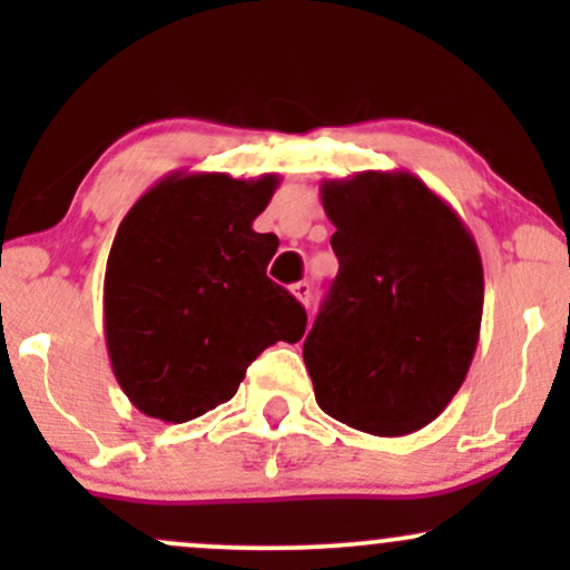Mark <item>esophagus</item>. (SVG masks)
I'll return each mask as SVG.
<instances>
[{"mask_svg":"<svg viewBox=\"0 0 570 570\" xmlns=\"http://www.w3.org/2000/svg\"><path fill=\"white\" fill-rule=\"evenodd\" d=\"M292 294L303 305H311V284H307V281H297V284H292Z\"/></svg>","mask_w":570,"mask_h":570,"instance_id":"34e87169","label":"esophagus"}]
</instances>
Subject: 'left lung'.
Here are the masks:
<instances>
[{"label": "left lung", "instance_id": "8db88e82", "mask_svg": "<svg viewBox=\"0 0 570 570\" xmlns=\"http://www.w3.org/2000/svg\"><path fill=\"white\" fill-rule=\"evenodd\" d=\"M340 271L303 358L326 415L375 436L429 426L458 394L480 343V248L410 171L322 181Z\"/></svg>", "mask_w": 570, "mask_h": 570}]
</instances>
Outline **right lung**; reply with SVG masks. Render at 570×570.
Wrapping results in <instances>:
<instances>
[{
  "instance_id": "right-lung-1",
  "label": "right lung",
  "mask_w": 570,
  "mask_h": 570,
  "mask_svg": "<svg viewBox=\"0 0 570 570\" xmlns=\"http://www.w3.org/2000/svg\"><path fill=\"white\" fill-rule=\"evenodd\" d=\"M276 174L174 171L117 227L104 337L136 410L185 423L230 402L267 345L305 335V307L267 278L278 238L254 230Z\"/></svg>"
}]
</instances>
